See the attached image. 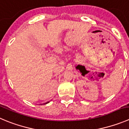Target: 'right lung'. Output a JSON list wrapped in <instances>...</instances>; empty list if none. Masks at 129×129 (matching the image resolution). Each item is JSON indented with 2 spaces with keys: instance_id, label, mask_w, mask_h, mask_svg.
<instances>
[{
  "instance_id": "1",
  "label": "right lung",
  "mask_w": 129,
  "mask_h": 129,
  "mask_svg": "<svg viewBox=\"0 0 129 129\" xmlns=\"http://www.w3.org/2000/svg\"><path fill=\"white\" fill-rule=\"evenodd\" d=\"M50 103V101H48V102H47V103H44V104H47V103Z\"/></svg>"
}]
</instances>
